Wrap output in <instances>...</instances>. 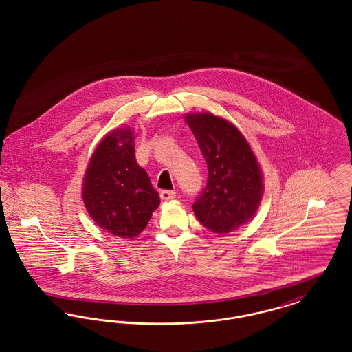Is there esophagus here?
Wrapping results in <instances>:
<instances>
[{
	"label": "esophagus",
	"instance_id": "34e87169",
	"mask_svg": "<svg viewBox=\"0 0 352 352\" xmlns=\"http://www.w3.org/2000/svg\"><path fill=\"white\" fill-rule=\"evenodd\" d=\"M160 197H161L162 201H171V199L175 198V191H173V190H164V191H161Z\"/></svg>",
	"mask_w": 352,
	"mask_h": 352
}]
</instances>
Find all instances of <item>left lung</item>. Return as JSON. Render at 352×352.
<instances>
[{"instance_id":"left-lung-1","label":"left lung","mask_w":352,"mask_h":352,"mask_svg":"<svg viewBox=\"0 0 352 352\" xmlns=\"http://www.w3.org/2000/svg\"><path fill=\"white\" fill-rule=\"evenodd\" d=\"M186 122L208 168L207 184L192 204L194 214L208 231L230 234L254 215L261 201L258 162L244 135L227 120L190 113Z\"/></svg>"}]
</instances>
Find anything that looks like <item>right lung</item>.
Segmentation results:
<instances>
[{
  "label": "right lung",
  "instance_id": "right-lung-1",
  "mask_svg": "<svg viewBox=\"0 0 352 352\" xmlns=\"http://www.w3.org/2000/svg\"><path fill=\"white\" fill-rule=\"evenodd\" d=\"M83 201L89 217L113 236L133 239L148 226L160 195L135 161L131 129L107 135L96 148L84 177Z\"/></svg>",
  "mask_w": 352,
  "mask_h": 352
}]
</instances>
